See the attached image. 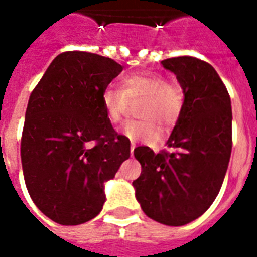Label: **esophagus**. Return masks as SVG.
<instances>
[{"label":"esophagus","instance_id":"obj_1","mask_svg":"<svg viewBox=\"0 0 257 257\" xmlns=\"http://www.w3.org/2000/svg\"><path fill=\"white\" fill-rule=\"evenodd\" d=\"M135 147H136V145H135V143H132V145H131V154H134Z\"/></svg>","mask_w":257,"mask_h":257}]
</instances>
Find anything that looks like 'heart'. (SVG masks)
I'll use <instances>...</instances> for the list:
<instances>
[{
	"label": "heart",
	"mask_w": 257,
	"mask_h": 257,
	"mask_svg": "<svg viewBox=\"0 0 257 257\" xmlns=\"http://www.w3.org/2000/svg\"><path fill=\"white\" fill-rule=\"evenodd\" d=\"M142 99L138 115L142 119L129 121L122 135L131 142L154 145L160 140V128H173L180 121L186 106V93L176 81H167L160 73H136L123 77L121 89L107 86L101 93V104L108 122L119 123L129 101Z\"/></svg>",
	"instance_id": "obj_1"
}]
</instances>
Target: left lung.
<instances>
[{"label":"left lung","mask_w":257,"mask_h":257,"mask_svg":"<svg viewBox=\"0 0 257 257\" xmlns=\"http://www.w3.org/2000/svg\"><path fill=\"white\" fill-rule=\"evenodd\" d=\"M186 93V106L167 146L156 154L147 146L134 151L142 173L135 195L153 220L184 226L206 212L220 191L231 156V100L209 63L191 56L165 59Z\"/></svg>","instance_id":"left-lung-1"}]
</instances>
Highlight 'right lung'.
I'll use <instances>...</instances> for the list:
<instances>
[{
  "label": "right lung",
  "mask_w": 257,
  "mask_h": 257,
  "mask_svg": "<svg viewBox=\"0 0 257 257\" xmlns=\"http://www.w3.org/2000/svg\"><path fill=\"white\" fill-rule=\"evenodd\" d=\"M122 68L96 53L63 52L31 92L20 143L26 187L59 224L99 215L104 183L131 156V142L114 131L101 104L103 90Z\"/></svg>",
  "instance_id": "right-lung-1"
}]
</instances>
